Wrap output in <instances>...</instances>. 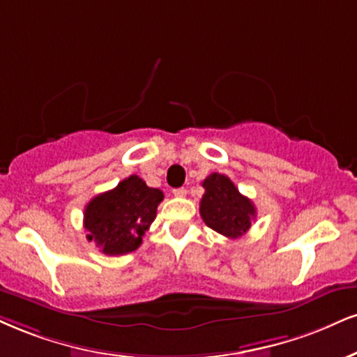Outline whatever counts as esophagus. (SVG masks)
Segmentation results:
<instances>
[{
	"instance_id": "1",
	"label": "esophagus",
	"mask_w": 357,
	"mask_h": 357,
	"mask_svg": "<svg viewBox=\"0 0 357 357\" xmlns=\"http://www.w3.org/2000/svg\"><path fill=\"white\" fill-rule=\"evenodd\" d=\"M186 188H178V190H173V195L176 196V197H184L186 196Z\"/></svg>"
}]
</instances>
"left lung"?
<instances>
[{
    "label": "left lung",
    "instance_id": "obj_1",
    "mask_svg": "<svg viewBox=\"0 0 357 357\" xmlns=\"http://www.w3.org/2000/svg\"><path fill=\"white\" fill-rule=\"evenodd\" d=\"M199 214L211 229L226 238H241L256 218V208L225 174L213 173L203 181Z\"/></svg>",
    "mask_w": 357,
    "mask_h": 357
}]
</instances>
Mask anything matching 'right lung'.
<instances>
[{
	"instance_id": "right-lung-1",
	"label": "right lung",
	"mask_w": 357,
	"mask_h": 357,
	"mask_svg": "<svg viewBox=\"0 0 357 357\" xmlns=\"http://www.w3.org/2000/svg\"><path fill=\"white\" fill-rule=\"evenodd\" d=\"M162 197L161 190L146 186L139 176L123 179L113 190L94 196L86 204V238L108 256L132 252L143 243Z\"/></svg>"
}]
</instances>
